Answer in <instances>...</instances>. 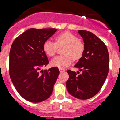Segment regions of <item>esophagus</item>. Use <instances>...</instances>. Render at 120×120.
<instances>
[{
    "instance_id": "obj_1",
    "label": "esophagus",
    "mask_w": 120,
    "mask_h": 120,
    "mask_svg": "<svg viewBox=\"0 0 120 120\" xmlns=\"http://www.w3.org/2000/svg\"><path fill=\"white\" fill-rule=\"evenodd\" d=\"M59 70H60V72H64L66 71L64 69H63V68H59Z\"/></svg>"
}]
</instances>
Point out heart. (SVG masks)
<instances>
[{"label":"heart","mask_w":120,"mask_h":120,"mask_svg":"<svg viewBox=\"0 0 120 120\" xmlns=\"http://www.w3.org/2000/svg\"><path fill=\"white\" fill-rule=\"evenodd\" d=\"M55 43L47 40L43 46L44 52L47 56L53 57L56 53L58 47L64 46L63 55L57 56L52 61L53 66L59 68H65L70 66L73 61L78 60L82 57L85 50L84 44L77 37L71 32H65L55 37Z\"/></svg>","instance_id":"heart-1"}]
</instances>
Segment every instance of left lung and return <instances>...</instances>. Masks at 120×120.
Segmentation results:
<instances>
[{
	"instance_id": "8db88e82",
	"label": "left lung",
	"mask_w": 120,
	"mask_h": 120,
	"mask_svg": "<svg viewBox=\"0 0 120 120\" xmlns=\"http://www.w3.org/2000/svg\"><path fill=\"white\" fill-rule=\"evenodd\" d=\"M78 33L83 39L85 50L74 67L82 73L67 70L69 78L66 88L73 97L87 100L99 92L107 77L109 54L106 45L94 34L83 30Z\"/></svg>"
}]
</instances>
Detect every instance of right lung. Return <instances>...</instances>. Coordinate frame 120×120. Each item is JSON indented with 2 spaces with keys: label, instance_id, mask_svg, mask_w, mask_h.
<instances>
[{
  "label": "right lung",
  "instance_id": "right-lung-1",
  "mask_svg": "<svg viewBox=\"0 0 120 120\" xmlns=\"http://www.w3.org/2000/svg\"><path fill=\"white\" fill-rule=\"evenodd\" d=\"M56 29H29L13 42L9 54V74L17 92L26 100L39 103L52 94L58 67L40 70L49 60L43 46Z\"/></svg>",
  "mask_w": 120,
  "mask_h": 120
}]
</instances>
